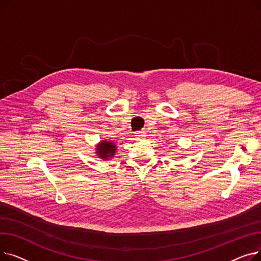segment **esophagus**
Listing matches in <instances>:
<instances>
[{
	"instance_id": "1",
	"label": "esophagus",
	"mask_w": 261,
	"mask_h": 261,
	"mask_svg": "<svg viewBox=\"0 0 261 261\" xmlns=\"http://www.w3.org/2000/svg\"><path fill=\"white\" fill-rule=\"evenodd\" d=\"M146 135V133H145V131H138L135 133V138H138L139 140H141V139H143L144 136Z\"/></svg>"
}]
</instances>
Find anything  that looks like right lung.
I'll use <instances>...</instances> for the list:
<instances>
[{
  "mask_svg": "<svg viewBox=\"0 0 261 261\" xmlns=\"http://www.w3.org/2000/svg\"><path fill=\"white\" fill-rule=\"evenodd\" d=\"M116 152V146L110 141H101L96 146V154L102 160L113 158Z\"/></svg>",
  "mask_w": 261,
  "mask_h": 261,
  "instance_id": "right-lung-1",
  "label": "right lung"
}]
</instances>
